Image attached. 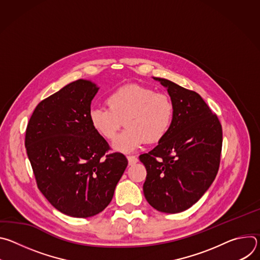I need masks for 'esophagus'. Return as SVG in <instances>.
<instances>
[{
  "mask_svg": "<svg viewBox=\"0 0 260 260\" xmlns=\"http://www.w3.org/2000/svg\"><path fill=\"white\" fill-rule=\"evenodd\" d=\"M127 160H128V165L133 166V165L138 162V157L135 156V155H128L127 156Z\"/></svg>",
  "mask_w": 260,
  "mask_h": 260,
  "instance_id": "34e87169",
  "label": "esophagus"
}]
</instances>
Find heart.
Listing matches in <instances>:
<instances>
[{
    "instance_id": "obj_1",
    "label": "heart",
    "mask_w": 260,
    "mask_h": 260,
    "mask_svg": "<svg viewBox=\"0 0 260 260\" xmlns=\"http://www.w3.org/2000/svg\"><path fill=\"white\" fill-rule=\"evenodd\" d=\"M107 107H92L88 118L94 131L113 140L123 124L126 128L116 138L113 148L132 152L143 143H156L169 132L174 106L162 92L137 84L118 87L107 96Z\"/></svg>"
}]
</instances>
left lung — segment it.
<instances>
[{"mask_svg": "<svg viewBox=\"0 0 260 260\" xmlns=\"http://www.w3.org/2000/svg\"><path fill=\"white\" fill-rule=\"evenodd\" d=\"M153 79L167 88L174 114L158 145L139 157L147 171L143 191L155 210L175 214L194 205L215 180L222 127L199 93L168 79Z\"/></svg>", "mask_w": 260, "mask_h": 260, "instance_id": "left-lung-1", "label": "left lung"}]
</instances>
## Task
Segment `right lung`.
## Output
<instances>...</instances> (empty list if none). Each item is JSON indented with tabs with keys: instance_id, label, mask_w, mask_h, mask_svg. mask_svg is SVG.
Returning a JSON list of instances; mask_svg holds the SVG:
<instances>
[{
	"instance_id": "right-lung-1",
	"label": "right lung",
	"mask_w": 260,
	"mask_h": 260,
	"mask_svg": "<svg viewBox=\"0 0 260 260\" xmlns=\"http://www.w3.org/2000/svg\"><path fill=\"white\" fill-rule=\"evenodd\" d=\"M79 79L36 107L25 132V148L38 188L59 212L87 218L112 201L126 167L119 152L107 154V141L91 126L88 113L99 91Z\"/></svg>"
}]
</instances>
